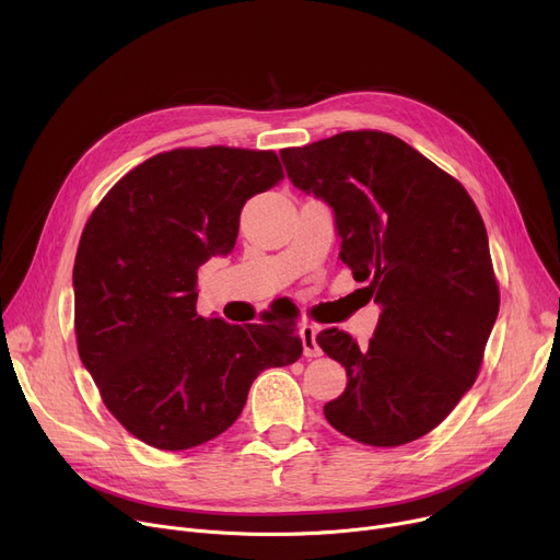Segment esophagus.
Segmentation results:
<instances>
[{"instance_id": "esophagus-1", "label": "esophagus", "mask_w": 560, "mask_h": 560, "mask_svg": "<svg viewBox=\"0 0 560 560\" xmlns=\"http://www.w3.org/2000/svg\"><path fill=\"white\" fill-rule=\"evenodd\" d=\"M300 334H302V342H304V357L306 359H317L322 354V349L315 340L317 338V327L311 325V322H304Z\"/></svg>"}]
</instances>
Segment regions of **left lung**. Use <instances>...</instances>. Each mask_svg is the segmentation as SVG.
<instances>
[{
    "mask_svg": "<svg viewBox=\"0 0 560 560\" xmlns=\"http://www.w3.org/2000/svg\"><path fill=\"white\" fill-rule=\"evenodd\" d=\"M281 161L292 186L334 211L340 258L381 308L368 347L336 327L317 336L347 372L325 418L372 447L418 440L472 388L499 313L477 206L390 133L345 131Z\"/></svg>",
    "mask_w": 560,
    "mask_h": 560,
    "instance_id": "left-lung-1",
    "label": "left lung"
}]
</instances>
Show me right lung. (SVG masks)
<instances>
[{
	"mask_svg": "<svg viewBox=\"0 0 560 560\" xmlns=\"http://www.w3.org/2000/svg\"><path fill=\"white\" fill-rule=\"evenodd\" d=\"M283 179L275 152L172 150L133 167L88 220L74 258V329L106 408L142 443L182 452L243 413L254 378L302 357L292 322L197 313V272L231 254L249 197Z\"/></svg>",
	"mask_w": 560,
	"mask_h": 560,
	"instance_id": "add662e5",
	"label": "right lung"
}]
</instances>
